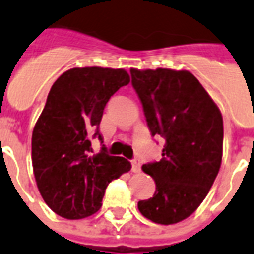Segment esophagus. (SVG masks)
<instances>
[{
  "label": "esophagus",
  "instance_id": "esophagus-1",
  "mask_svg": "<svg viewBox=\"0 0 254 254\" xmlns=\"http://www.w3.org/2000/svg\"><path fill=\"white\" fill-rule=\"evenodd\" d=\"M131 163H132V171H133V172H139V171H140V160H139L137 158H135V159H132V160H131Z\"/></svg>",
  "mask_w": 254,
  "mask_h": 254
}]
</instances>
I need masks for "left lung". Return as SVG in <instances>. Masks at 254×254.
<instances>
[{
    "mask_svg": "<svg viewBox=\"0 0 254 254\" xmlns=\"http://www.w3.org/2000/svg\"><path fill=\"white\" fill-rule=\"evenodd\" d=\"M132 86L152 136L164 139L162 159L143 164L156 190L137 208L163 225L190 216L205 198L223 158L224 127L219 107L186 70L131 68Z\"/></svg>",
    "mask_w": 254,
    "mask_h": 254,
    "instance_id": "left-lung-1",
    "label": "left lung"
}]
</instances>
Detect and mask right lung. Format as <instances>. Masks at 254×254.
Returning <instances> with one entry per match:
<instances>
[{"label":"right lung","instance_id":"add662e5","mask_svg":"<svg viewBox=\"0 0 254 254\" xmlns=\"http://www.w3.org/2000/svg\"><path fill=\"white\" fill-rule=\"evenodd\" d=\"M129 83L123 68L75 67L50 88L31 136L35 182L45 202L68 220L84 219L102 207L109 183L131 170V163L102 147L92 155L91 139L103 137L99 125L107 102Z\"/></svg>","mask_w":254,"mask_h":254}]
</instances>
